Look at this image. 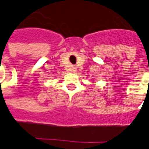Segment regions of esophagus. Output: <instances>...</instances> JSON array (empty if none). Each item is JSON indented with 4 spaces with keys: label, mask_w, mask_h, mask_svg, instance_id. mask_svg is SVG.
Segmentation results:
<instances>
[{
    "label": "esophagus",
    "mask_w": 149,
    "mask_h": 149,
    "mask_svg": "<svg viewBox=\"0 0 149 149\" xmlns=\"http://www.w3.org/2000/svg\"><path fill=\"white\" fill-rule=\"evenodd\" d=\"M69 71H71V72H76V71H77V69H76V68H74V67H73V68H72L71 69H69Z\"/></svg>",
    "instance_id": "obj_1"
}]
</instances>
